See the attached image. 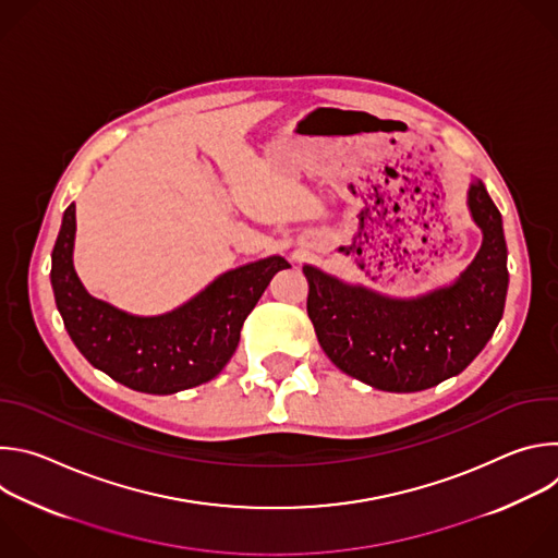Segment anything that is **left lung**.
<instances>
[{
    "label": "left lung",
    "instance_id": "obj_1",
    "mask_svg": "<svg viewBox=\"0 0 558 558\" xmlns=\"http://www.w3.org/2000/svg\"><path fill=\"white\" fill-rule=\"evenodd\" d=\"M482 250L448 287L388 298L304 265L306 313L317 342L347 375L388 392H415L459 375L493 338L508 293V250L497 205L482 181L468 190Z\"/></svg>",
    "mask_w": 558,
    "mask_h": 558
}]
</instances>
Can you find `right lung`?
I'll list each match as a JSON object with an SVG mask.
<instances>
[{
	"label": "right lung",
	"mask_w": 558,
	"mask_h": 558,
	"mask_svg": "<svg viewBox=\"0 0 558 558\" xmlns=\"http://www.w3.org/2000/svg\"><path fill=\"white\" fill-rule=\"evenodd\" d=\"M74 203L63 211L50 282L74 347L114 381L149 395H172L214 379L231 360L247 315L280 269L269 256L225 271L190 302L163 315H132L93 298L72 265Z\"/></svg>",
	"instance_id": "right-lung-1"
}]
</instances>
